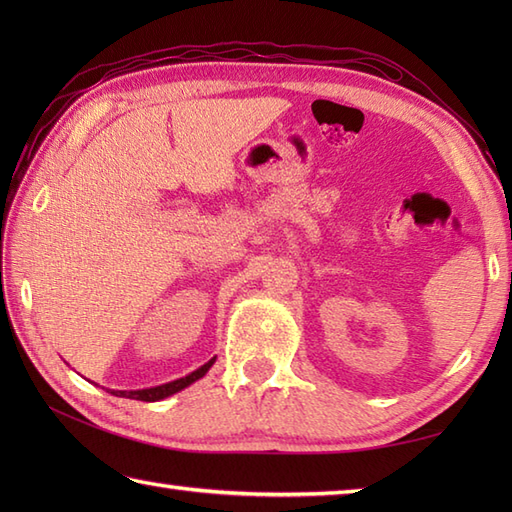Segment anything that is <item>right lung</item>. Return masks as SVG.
<instances>
[{
    "instance_id": "obj_1",
    "label": "right lung",
    "mask_w": 512,
    "mask_h": 512,
    "mask_svg": "<svg viewBox=\"0 0 512 512\" xmlns=\"http://www.w3.org/2000/svg\"><path fill=\"white\" fill-rule=\"evenodd\" d=\"M215 363V356L211 361H206L202 367L195 369V372L182 376L178 380H171V383L158 385V387H147V389H107L112 396H121V398H132V400H143V402H156V400H165L173 394H178L184 387L193 385L195 380H200L206 372H209L211 365Z\"/></svg>"
}]
</instances>
